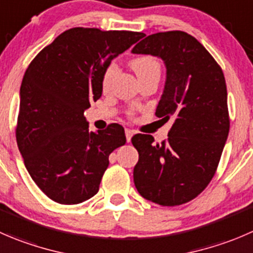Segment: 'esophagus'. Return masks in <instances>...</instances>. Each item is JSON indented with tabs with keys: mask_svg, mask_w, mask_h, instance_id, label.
<instances>
[{
	"mask_svg": "<svg viewBox=\"0 0 253 253\" xmlns=\"http://www.w3.org/2000/svg\"><path fill=\"white\" fill-rule=\"evenodd\" d=\"M125 133H126V139H127V142H129V141H131V138H132V136H133L134 132L132 131V129L127 128L126 131H125Z\"/></svg>",
	"mask_w": 253,
	"mask_h": 253,
	"instance_id": "34e87169",
	"label": "esophagus"
}]
</instances>
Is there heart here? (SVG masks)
<instances>
[{
    "label": "heart",
    "mask_w": 253,
    "mask_h": 253,
    "mask_svg": "<svg viewBox=\"0 0 253 253\" xmlns=\"http://www.w3.org/2000/svg\"><path fill=\"white\" fill-rule=\"evenodd\" d=\"M132 69L136 73L137 78L141 79V78L147 77V75L151 74H161V63H159L158 59L156 56L152 55H142L137 56L132 60L131 63ZM117 65L115 63H111L109 67L105 69L104 74H102L101 79V87L105 92L109 91L110 87H111L112 80L116 77L117 74Z\"/></svg>",
    "instance_id": "1"
}]
</instances>
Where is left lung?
Here are the masks:
<instances>
[{
    "instance_id": "1",
    "label": "left lung",
    "mask_w": 253,
    "mask_h": 253,
    "mask_svg": "<svg viewBox=\"0 0 253 253\" xmlns=\"http://www.w3.org/2000/svg\"><path fill=\"white\" fill-rule=\"evenodd\" d=\"M132 53L164 61L167 79L156 116L173 120L162 143L151 134L132 137L139 156L134 185L144 199L162 207L185 204L210 183L229 136L224 73L202 43L181 31L151 34Z\"/></svg>"
}]
</instances>
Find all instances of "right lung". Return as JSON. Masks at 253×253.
I'll return each instance as SVG.
<instances>
[{"mask_svg": "<svg viewBox=\"0 0 253 253\" xmlns=\"http://www.w3.org/2000/svg\"><path fill=\"white\" fill-rule=\"evenodd\" d=\"M144 34L72 28L42 49L24 73L16 138L34 183L54 202L74 205L99 192L112 151L126 143L121 125L89 132L84 111L102 94L111 60Z\"/></svg>", "mask_w": 253, "mask_h": 253, "instance_id": "add662e5", "label": "right lung"}]
</instances>
